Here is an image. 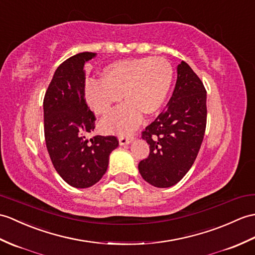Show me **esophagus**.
Wrapping results in <instances>:
<instances>
[{
  "label": "esophagus",
  "mask_w": 255,
  "mask_h": 255,
  "mask_svg": "<svg viewBox=\"0 0 255 255\" xmlns=\"http://www.w3.org/2000/svg\"><path fill=\"white\" fill-rule=\"evenodd\" d=\"M132 140H133L132 137H126V135H123V137L118 138V141H120L121 145H127L129 143H131Z\"/></svg>",
  "instance_id": "obj_1"
}]
</instances>
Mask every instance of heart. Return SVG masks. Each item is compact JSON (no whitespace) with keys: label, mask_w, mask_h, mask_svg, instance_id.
<instances>
[{"label":"heart","mask_w":255,"mask_h":255,"mask_svg":"<svg viewBox=\"0 0 255 255\" xmlns=\"http://www.w3.org/2000/svg\"><path fill=\"white\" fill-rule=\"evenodd\" d=\"M174 70L164 57H140L111 63L100 74V81L85 87L86 102L94 113L106 117L121 96L125 105L102 123L108 133L128 134L137 128L142 114L153 116L166 102Z\"/></svg>","instance_id":"1"}]
</instances>
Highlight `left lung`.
<instances>
[{"label": "left lung", "mask_w": 255, "mask_h": 255, "mask_svg": "<svg viewBox=\"0 0 255 255\" xmlns=\"http://www.w3.org/2000/svg\"><path fill=\"white\" fill-rule=\"evenodd\" d=\"M206 127V91L186 62L177 66V81L169 102L142 132L150 154L138 165L146 182L168 188L191 168L202 144Z\"/></svg>", "instance_id": "8db88e82"}]
</instances>
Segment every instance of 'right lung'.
Masks as SVG:
<instances>
[{"mask_svg":"<svg viewBox=\"0 0 255 255\" xmlns=\"http://www.w3.org/2000/svg\"><path fill=\"white\" fill-rule=\"evenodd\" d=\"M94 56L84 52L63 62L43 100L47 152L57 174L75 188L96 185L106 173L111 152L118 146L113 135L86 138L96 127V116L85 100L84 66Z\"/></svg>","mask_w":255,"mask_h":255,"instance_id":"obj_1","label":"right lung"}]
</instances>
